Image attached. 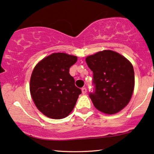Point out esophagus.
I'll return each instance as SVG.
<instances>
[{"label":"esophagus","instance_id":"esophagus-1","mask_svg":"<svg viewBox=\"0 0 154 154\" xmlns=\"http://www.w3.org/2000/svg\"><path fill=\"white\" fill-rule=\"evenodd\" d=\"M82 93L83 94H85L87 93V88H85V87H84V88H82Z\"/></svg>","mask_w":154,"mask_h":154}]
</instances>
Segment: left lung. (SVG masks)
I'll return each instance as SVG.
<instances>
[{"label": "left lung", "mask_w": 154, "mask_h": 154, "mask_svg": "<svg viewBox=\"0 0 154 154\" xmlns=\"http://www.w3.org/2000/svg\"><path fill=\"white\" fill-rule=\"evenodd\" d=\"M93 71L95 91L89 97L97 110L115 114L129 102L134 89L135 76L132 64L125 57L112 50H103L86 57Z\"/></svg>", "instance_id": "left-lung-1"}]
</instances>
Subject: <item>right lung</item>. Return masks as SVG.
<instances>
[{"instance_id": "1", "label": "right lung", "mask_w": 154, "mask_h": 154, "mask_svg": "<svg viewBox=\"0 0 154 154\" xmlns=\"http://www.w3.org/2000/svg\"><path fill=\"white\" fill-rule=\"evenodd\" d=\"M77 57L66 53H53L42 59L32 73L29 90L34 104L45 116L62 119L76 104L81 89L69 73Z\"/></svg>"}]
</instances>
